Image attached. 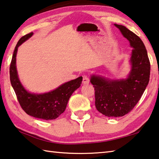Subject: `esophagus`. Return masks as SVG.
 <instances>
[{"mask_svg":"<svg viewBox=\"0 0 159 159\" xmlns=\"http://www.w3.org/2000/svg\"><path fill=\"white\" fill-rule=\"evenodd\" d=\"M89 77L87 75H84V77H83V80H82V82L83 84H89Z\"/></svg>","mask_w":159,"mask_h":159,"instance_id":"1","label":"esophagus"}]
</instances>
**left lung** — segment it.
<instances>
[{"mask_svg":"<svg viewBox=\"0 0 159 159\" xmlns=\"http://www.w3.org/2000/svg\"><path fill=\"white\" fill-rule=\"evenodd\" d=\"M132 47L131 70L124 80H112L92 75L90 82L95 90L97 110L109 117L123 116L131 111L148 84L150 62L141 39L122 25L115 24Z\"/></svg>","mask_w":159,"mask_h":159,"instance_id":"obj_1","label":"left lung"}]
</instances>
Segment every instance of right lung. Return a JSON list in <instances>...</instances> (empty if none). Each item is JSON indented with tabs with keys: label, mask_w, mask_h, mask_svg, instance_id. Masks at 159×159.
<instances>
[{
	"label": "right lung",
	"mask_w": 159,
	"mask_h": 159,
	"mask_svg": "<svg viewBox=\"0 0 159 159\" xmlns=\"http://www.w3.org/2000/svg\"><path fill=\"white\" fill-rule=\"evenodd\" d=\"M33 33L24 35L18 41L14 51L10 66V79L16 98L25 112L33 117L52 120L65 111L72 93L81 86L82 77L64 83L50 92L43 94L30 93L24 88L19 81L16 68V56L19 46L31 37Z\"/></svg>",
	"instance_id": "1"
}]
</instances>
